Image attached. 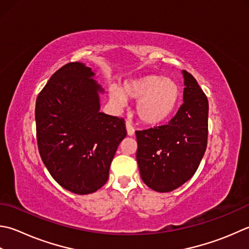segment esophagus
Here are the masks:
<instances>
[{
  "label": "esophagus",
  "instance_id": "esophagus-1",
  "mask_svg": "<svg viewBox=\"0 0 249 249\" xmlns=\"http://www.w3.org/2000/svg\"><path fill=\"white\" fill-rule=\"evenodd\" d=\"M126 129H127V135L128 136H133L135 134V128L134 126L131 125L129 122H126Z\"/></svg>",
  "mask_w": 249,
  "mask_h": 249
}]
</instances>
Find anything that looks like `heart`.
<instances>
[{"label":"heart","instance_id":"b5f03b06","mask_svg":"<svg viewBox=\"0 0 249 249\" xmlns=\"http://www.w3.org/2000/svg\"><path fill=\"white\" fill-rule=\"evenodd\" d=\"M110 99L115 106L123 107L126 98L136 101V114L145 124L162 123L173 114L180 99L177 82L160 75H145L125 82L121 89L111 87Z\"/></svg>","mask_w":249,"mask_h":249}]
</instances>
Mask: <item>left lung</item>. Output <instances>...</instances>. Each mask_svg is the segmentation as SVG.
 <instances>
[{
    "mask_svg": "<svg viewBox=\"0 0 249 249\" xmlns=\"http://www.w3.org/2000/svg\"><path fill=\"white\" fill-rule=\"evenodd\" d=\"M183 104L166 125L137 130L141 179L154 191L170 192L196 174L207 147L208 100L186 70Z\"/></svg>",
    "mask_w": 249,
    "mask_h": 249,
    "instance_id": "obj_1",
    "label": "left lung"
}]
</instances>
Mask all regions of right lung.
Returning <instances> with one entry per match:
<instances>
[{
	"label": "right lung",
	"mask_w": 249,
	"mask_h": 249,
	"mask_svg": "<svg viewBox=\"0 0 249 249\" xmlns=\"http://www.w3.org/2000/svg\"><path fill=\"white\" fill-rule=\"evenodd\" d=\"M82 62L57 70L36 102L37 148L52 177L75 194L96 192L108 181L119 144L126 137L123 118L99 111L101 87Z\"/></svg>",
	"instance_id": "right-lung-1"
}]
</instances>
